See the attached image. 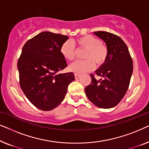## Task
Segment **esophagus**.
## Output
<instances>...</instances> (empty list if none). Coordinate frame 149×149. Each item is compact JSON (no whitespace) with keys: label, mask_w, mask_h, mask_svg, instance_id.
<instances>
[{"label":"esophagus","mask_w":149,"mask_h":149,"mask_svg":"<svg viewBox=\"0 0 149 149\" xmlns=\"http://www.w3.org/2000/svg\"><path fill=\"white\" fill-rule=\"evenodd\" d=\"M74 77L76 79H78L79 77H80V75H79V74H74Z\"/></svg>","instance_id":"1"}]
</instances>
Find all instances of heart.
Wrapping results in <instances>:
<instances>
[{
	"mask_svg": "<svg viewBox=\"0 0 149 149\" xmlns=\"http://www.w3.org/2000/svg\"><path fill=\"white\" fill-rule=\"evenodd\" d=\"M76 42L79 48L85 49L83 56L85 60L76 61L71 64L68 68L71 72L79 74L88 72L95 68V64L100 66L107 60V48L102 43L99 38L91 35H85L77 38ZM60 52L66 60L69 61L74 60L76 50L72 40H66L61 46Z\"/></svg>",
	"mask_w": 149,
	"mask_h": 149,
	"instance_id": "b5f03b06",
	"label": "heart"
}]
</instances>
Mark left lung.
I'll return each instance as SVG.
<instances>
[{"label":"left lung","mask_w":149,"mask_h":149,"mask_svg":"<svg viewBox=\"0 0 149 149\" xmlns=\"http://www.w3.org/2000/svg\"><path fill=\"white\" fill-rule=\"evenodd\" d=\"M94 34L107 45V60L85 88V94L93 104L102 109H111L119 104L127 92L133 72V61L126 44L119 36L111 32L97 31Z\"/></svg>","instance_id":"1"}]
</instances>
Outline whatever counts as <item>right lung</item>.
I'll list each match as a JSON object with an SVG mask.
<instances>
[{
	"mask_svg": "<svg viewBox=\"0 0 149 149\" xmlns=\"http://www.w3.org/2000/svg\"><path fill=\"white\" fill-rule=\"evenodd\" d=\"M67 36L42 32L28 40L17 62L19 85L26 97L38 109L52 111L64 100L73 72L60 74L66 68L61 54Z\"/></svg>",
	"mask_w": 149,
	"mask_h": 149,
	"instance_id": "add662e5",
	"label": "right lung"
}]
</instances>
